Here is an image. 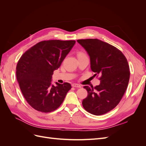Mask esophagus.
Instances as JSON below:
<instances>
[{"instance_id": "1", "label": "esophagus", "mask_w": 146, "mask_h": 146, "mask_svg": "<svg viewBox=\"0 0 146 146\" xmlns=\"http://www.w3.org/2000/svg\"><path fill=\"white\" fill-rule=\"evenodd\" d=\"M72 86L75 87V88H81V85H78V84H77V83L72 84Z\"/></svg>"}]
</instances>
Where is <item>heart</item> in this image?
<instances>
[{"label":"heart","mask_w":146,"mask_h":146,"mask_svg":"<svg viewBox=\"0 0 146 146\" xmlns=\"http://www.w3.org/2000/svg\"><path fill=\"white\" fill-rule=\"evenodd\" d=\"M82 54V53H80V54Z\"/></svg>","instance_id":"heart-1"}]
</instances>
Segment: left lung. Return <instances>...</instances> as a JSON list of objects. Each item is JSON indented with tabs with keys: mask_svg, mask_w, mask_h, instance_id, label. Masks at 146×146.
Here are the masks:
<instances>
[{
	"mask_svg": "<svg viewBox=\"0 0 146 146\" xmlns=\"http://www.w3.org/2000/svg\"><path fill=\"white\" fill-rule=\"evenodd\" d=\"M77 42L90 57L94 76H100L99 85L83 87L88 96L82 101L83 107L92 114L102 115L115 108L125 93L130 78L128 61L118 48L99 39H78Z\"/></svg>",
	"mask_w": 146,
	"mask_h": 146,
	"instance_id": "left-lung-1",
	"label": "left lung"
}]
</instances>
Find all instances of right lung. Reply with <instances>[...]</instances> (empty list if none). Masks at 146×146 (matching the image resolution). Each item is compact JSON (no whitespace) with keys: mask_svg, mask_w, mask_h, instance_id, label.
Masks as SVG:
<instances>
[{"mask_svg":"<svg viewBox=\"0 0 146 146\" xmlns=\"http://www.w3.org/2000/svg\"><path fill=\"white\" fill-rule=\"evenodd\" d=\"M76 41L47 40L30 48L16 66V78L24 98L38 111L50 113L63 103L71 89L69 83L52 85L55 70L60 68Z\"/></svg>","mask_w":146,"mask_h":146,"instance_id":"right-lung-1","label":"right lung"}]
</instances>
